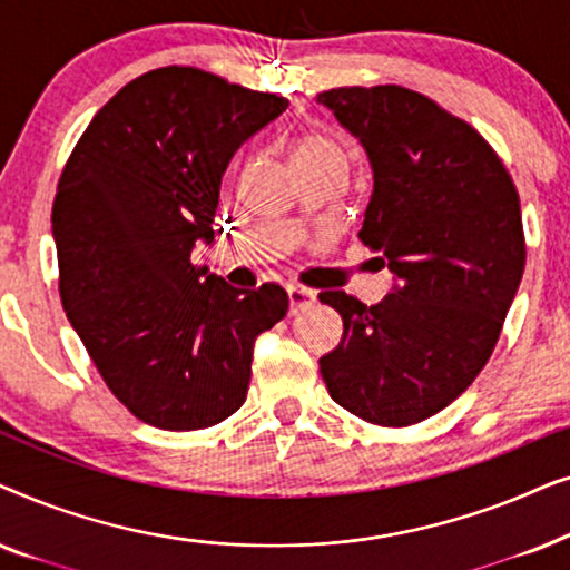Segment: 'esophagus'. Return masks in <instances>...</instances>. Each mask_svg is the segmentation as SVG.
Wrapping results in <instances>:
<instances>
[{"instance_id":"34e87169","label":"esophagus","mask_w":570,"mask_h":570,"mask_svg":"<svg viewBox=\"0 0 570 570\" xmlns=\"http://www.w3.org/2000/svg\"><path fill=\"white\" fill-rule=\"evenodd\" d=\"M287 301H291V314H298V311L308 308L311 303L316 301V295L308 291V287L301 285H287Z\"/></svg>"}]
</instances>
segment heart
Returning a JSON list of instances; mask_svg holds the SVG:
<instances>
[{"label": "heart", "instance_id": "obj_1", "mask_svg": "<svg viewBox=\"0 0 570 570\" xmlns=\"http://www.w3.org/2000/svg\"><path fill=\"white\" fill-rule=\"evenodd\" d=\"M324 160H345V150L324 135H306L295 147V166H316Z\"/></svg>", "mask_w": 570, "mask_h": 570}]
</instances>
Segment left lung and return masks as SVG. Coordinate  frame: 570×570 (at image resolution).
<instances>
[{"mask_svg":"<svg viewBox=\"0 0 570 570\" xmlns=\"http://www.w3.org/2000/svg\"><path fill=\"white\" fill-rule=\"evenodd\" d=\"M316 100L368 153L361 240L400 279L376 306L318 293L345 324L322 379L365 423H420L478 379L501 337L527 262L519 191L480 131L423 92L355 85Z\"/></svg>","mask_w":570,"mask_h":570,"instance_id":"left-lung-1","label":"left lung"}]
</instances>
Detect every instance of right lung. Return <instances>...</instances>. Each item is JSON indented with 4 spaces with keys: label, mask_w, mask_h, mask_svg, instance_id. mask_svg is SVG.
I'll use <instances>...</instances> for the list:
<instances>
[{
    "label": "right lung",
    "mask_w": 570,
    "mask_h": 570,
    "mask_svg": "<svg viewBox=\"0 0 570 570\" xmlns=\"http://www.w3.org/2000/svg\"><path fill=\"white\" fill-rule=\"evenodd\" d=\"M285 108L205 69L160 67L92 116L61 170V306L111 394L160 431L230 417L254 340L287 314L279 285L238 291L191 259L215 236L230 158Z\"/></svg>",
    "instance_id": "right-lung-1"
}]
</instances>
